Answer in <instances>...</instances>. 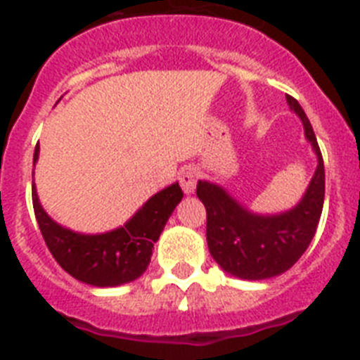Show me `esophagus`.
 Returning <instances> with one entry per match:
<instances>
[{"mask_svg": "<svg viewBox=\"0 0 360 360\" xmlns=\"http://www.w3.org/2000/svg\"><path fill=\"white\" fill-rule=\"evenodd\" d=\"M197 178L198 171L195 167H186L182 173H180V186H182L186 195H191V193L195 191V187H197Z\"/></svg>", "mask_w": 360, "mask_h": 360, "instance_id": "esophagus-1", "label": "esophagus"}]
</instances>
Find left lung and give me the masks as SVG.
<instances>
[{
  "mask_svg": "<svg viewBox=\"0 0 360 360\" xmlns=\"http://www.w3.org/2000/svg\"><path fill=\"white\" fill-rule=\"evenodd\" d=\"M290 110L304 123L305 138L319 165L302 200L278 215H257L228 195L224 187L198 180L197 197L206 207V239L210 254L224 272L240 280H266L283 274L307 250L323 207L326 173L316 136L304 108L287 95Z\"/></svg>",
  "mask_w": 360,
  "mask_h": 360,
  "instance_id": "8db88e82",
  "label": "left lung"
}]
</instances>
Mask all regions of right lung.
<instances>
[{
  "instance_id": "obj_1",
  "label": "right lung",
  "mask_w": 360,
  "mask_h": 360,
  "mask_svg": "<svg viewBox=\"0 0 360 360\" xmlns=\"http://www.w3.org/2000/svg\"><path fill=\"white\" fill-rule=\"evenodd\" d=\"M38 153L40 147L37 145L32 163H37ZM182 197L178 182L173 184L148 198L123 226L90 236L53 221L44 212L32 182V207L47 248L68 274L94 287H117L143 274L150 263L154 243Z\"/></svg>"
}]
</instances>
